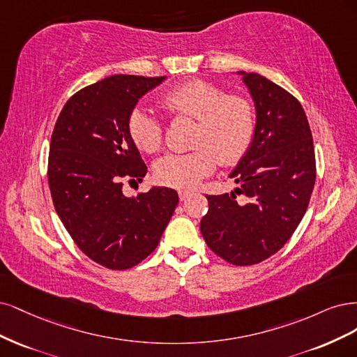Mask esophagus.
I'll list each match as a JSON object with an SVG mask.
<instances>
[{
	"instance_id": "34e87169",
	"label": "esophagus",
	"mask_w": 357,
	"mask_h": 357,
	"mask_svg": "<svg viewBox=\"0 0 357 357\" xmlns=\"http://www.w3.org/2000/svg\"><path fill=\"white\" fill-rule=\"evenodd\" d=\"M178 194H179V200L183 202L185 199H188V195H190L191 192H190V191H179Z\"/></svg>"
}]
</instances>
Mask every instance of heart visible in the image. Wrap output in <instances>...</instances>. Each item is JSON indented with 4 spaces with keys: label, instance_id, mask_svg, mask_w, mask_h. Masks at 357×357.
I'll use <instances>...</instances> for the list:
<instances>
[{
    "label": "heart",
    "instance_id": "obj_1",
    "mask_svg": "<svg viewBox=\"0 0 357 357\" xmlns=\"http://www.w3.org/2000/svg\"><path fill=\"white\" fill-rule=\"evenodd\" d=\"M170 116L197 120L194 133V151L167 154L155 165V178L170 188L187 190L199 185L216 169L234 166L245 157L254 141L257 128L255 107L241 95L227 91L206 79H191L166 90L160 96ZM128 130L133 144L146 154L163 146V124L142 108L130 112Z\"/></svg>",
    "mask_w": 357,
    "mask_h": 357
}]
</instances>
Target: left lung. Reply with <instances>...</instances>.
<instances>
[{
    "instance_id": "1",
    "label": "left lung",
    "mask_w": 357,
    "mask_h": 357,
    "mask_svg": "<svg viewBox=\"0 0 357 357\" xmlns=\"http://www.w3.org/2000/svg\"><path fill=\"white\" fill-rule=\"evenodd\" d=\"M257 109L248 153L231 172L236 192L206 195L200 231L211 250L233 266H254L280 250L308 208L316 181L312 130L301 103L255 73L240 71ZM243 193L246 204H237Z\"/></svg>"
}]
</instances>
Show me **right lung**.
<instances>
[{
	"instance_id": "add662e5",
	"label": "right lung",
	"mask_w": 357,
	"mask_h": 357,
	"mask_svg": "<svg viewBox=\"0 0 357 357\" xmlns=\"http://www.w3.org/2000/svg\"><path fill=\"white\" fill-rule=\"evenodd\" d=\"M166 77L111 75L73 95L54 124L47 178L54 209L84 254L109 270L137 266L157 248L179 202L154 187L136 197L146 166L128 130L135 105Z\"/></svg>"
}]
</instances>
